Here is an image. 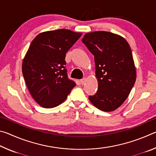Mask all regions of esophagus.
<instances>
[{"label":"esophagus","instance_id":"1","mask_svg":"<svg viewBox=\"0 0 156 156\" xmlns=\"http://www.w3.org/2000/svg\"><path fill=\"white\" fill-rule=\"evenodd\" d=\"M85 81H86V78H83V79H81L80 82V83H81L82 84H83L84 83H85Z\"/></svg>","mask_w":156,"mask_h":156}]
</instances>
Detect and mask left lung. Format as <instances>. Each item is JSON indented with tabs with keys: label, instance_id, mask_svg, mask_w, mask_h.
<instances>
[{
	"label": "left lung",
	"instance_id": "8db88e82",
	"mask_svg": "<svg viewBox=\"0 0 156 156\" xmlns=\"http://www.w3.org/2000/svg\"><path fill=\"white\" fill-rule=\"evenodd\" d=\"M82 42L94 56L98 89L89 99L98 109L112 112L127 98L136 80L131 47L125 38L108 31H94Z\"/></svg>",
	"mask_w": 156,
	"mask_h": 156
}]
</instances>
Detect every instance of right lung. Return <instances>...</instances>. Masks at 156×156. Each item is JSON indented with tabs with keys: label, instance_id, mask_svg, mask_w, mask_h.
I'll return each mask as SVG.
<instances>
[{
	"label": "right lung",
	"instance_id": "add662e5",
	"mask_svg": "<svg viewBox=\"0 0 156 156\" xmlns=\"http://www.w3.org/2000/svg\"><path fill=\"white\" fill-rule=\"evenodd\" d=\"M81 35L61 29L39 34L31 42L22 72L31 96L42 107L58 106L76 86L68 78L65 59Z\"/></svg>",
	"mask_w": 156,
	"mask_h": 156
}]
</instances>
